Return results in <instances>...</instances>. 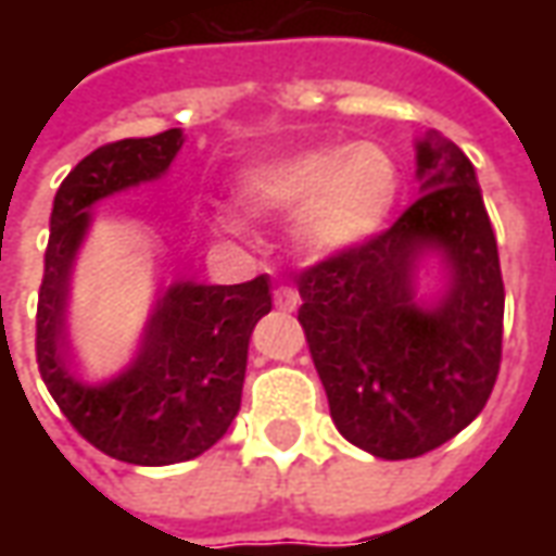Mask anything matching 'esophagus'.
<instances>
[{"mask_svg": "<svg viewBox=\"0 0 556 556\" xmlns=\"http://www.w3.org/2000/svg\"><path fill=\"white\" fill-rule=\"evenodd\" d=\"M274 303H277V309H282V313H294L301 306V294H298V289H291V286H279L274 291Z\"/></svg>", "mask_w": 556, "mask_h": 556, "instance_id": "1", "label": "esophagus"}]
</instances>
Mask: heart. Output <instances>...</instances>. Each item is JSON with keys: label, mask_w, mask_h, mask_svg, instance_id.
<instances>
[{"label": "heart", "mask_w": 556, "mask_h": 556, "mask_svg": "<svg viewBox=\"0 0 556 556\" xmlns=\"http://www.w3.org/2000/svg\"><path fill=\"white\" fill-rule=\"evenodd\" d=\"M402 195V169L378 142L309 148L253 166L238 181V202L253 217L291 219L294 241L313 255L351 253L375 241ZM211 223L241 235L243 217L219 207Z\"/></svg>", "instance_id": "obj_1"}]
</instances>
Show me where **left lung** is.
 I'll use <instances>...</instances> for the list:
<instances>
[{"mask_svg":"<svg viewBox=\"0 0 556 556\" xmlns=\"http://www.w3.org/2000/svg\"><path fill=\"white\" fill-rule=\"evenodd\" d=\"M417 178L422 195L390 229L298 277V321L330 417L345 441L387 462L417 458L470 426L501 369V258L473 163L429 130ZM426 254L444 265L431 302L416 294Z\"/></svg>","mask_w":556,"mask_h":556,"instance_id":"left-lung-1","label":"left lung"}]
</instances>
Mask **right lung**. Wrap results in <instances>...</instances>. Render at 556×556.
<instances>
[{"mask_svg": "<svg viewBox=\"0 0 556 556\" xmlns=\"http://www.w3.org/2000/svg\"><path fill=\"white\" fill-rule=\"evenodd\" d=\"M184 146L181 127L101 146L67 172L50 214L38 294V369L71 426L118 462L163 467L190 462L229 431L241 410L253 327L270 313V279L205 286L184 279L160 291L137 357L122 372L86 384L65 351L67 294L91 205L166 175Z\"/></svg>", "mask_w": 556, "mask_h": 556, "instance_id": "right-lung-1", "label": "right lung"}]
</instances>
